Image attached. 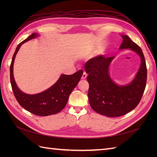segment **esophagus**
Here are the masks:
<instances>
[{"mask_svg": "<svg viewBox=\"0 0 157 157\" xmlns=\"http://www.w3.org/2000/svg\"><path fill=\"white\" fill-rule=\"evenodd\" d=\"M87 78V74H86V73L85 72V71H84L83 72V74H82V77H81V78L82 79V80H84V79H86Z\"/></svg>", "mask_w": 157, "mask_h": 157, "instance_id": "34e87169", "label": "esophagus"}]
</instances>
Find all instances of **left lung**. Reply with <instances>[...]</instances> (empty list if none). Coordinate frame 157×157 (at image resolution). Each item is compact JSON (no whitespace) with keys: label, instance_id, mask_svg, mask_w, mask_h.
Wrapping results in <instances>:
<instances>
[{"label":"left lung","instance_id":"1","mask_svg":"<svg viewBox=\"0 0 157 157\" xmlns=\"http://www.w3.org/2000/svg\"><path fill=\"white\" fill-rule=\"evenodd\" d=\"M122 42L119 50L130 49L140 56V68L132 81L117 84L112 80L109 67L115 57L98 56L85 64L90 87L88 92L90 105L94 111L109 117H117L131 111L140 103L146 86L147 67L140 47L126 35H121Z\"/></svg>","mask_w":157,"mask_h":157}]
</instances>
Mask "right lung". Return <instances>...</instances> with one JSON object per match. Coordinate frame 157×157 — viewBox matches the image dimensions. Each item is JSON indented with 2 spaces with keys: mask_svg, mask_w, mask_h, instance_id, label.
Here are the masks:
<instances>
[{
  "mask_svg": "<svg viewBox=\"0 0 157 157\" xmlns=\"http://www.w3.org/2000/svg\"><path fill=\"white\" fill-rule=\"evenodd\" d=\"M39 35L36 33L31 34L25 40L18 44L10 65V81L13 92L20 105L27 111L38 116H48L59 113L65 107L73 90L77 86L83 71H78L73 75L62 74L51 87L44 91L36 94H28L18 88L13 77V67L15 58L21 46Z\"/></svg>",
  "mask_w": 157,
  "mask_h": 157,
  "instance_id": "add662e5",
  "label": "right lung"
}]
</instances>
